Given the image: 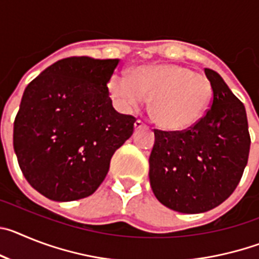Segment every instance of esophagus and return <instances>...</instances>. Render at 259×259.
<instances>
[{"mask_svg":"<svg viewBox=\"0 0 259 259\" xmlns=\"http://www.w3.org/2000/svg\"><path fill=\"white\" fill-rule=\"evenodd\" d=\"M146 127H148V125L144 124L141 120H136V122H135V130H136V131H139V130H141V128H146Z\"/></svg>","mask_w":259,"mask_h":259,"instance_id":"34e87169","label":"esophagus"}]
</instances>
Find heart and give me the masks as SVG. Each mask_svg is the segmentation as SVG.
I'll list each match as a JSON object with an SVG mask.
<instances>
[{"instance_id": "1", "label": "heart", "mask_w": 259, "mask_h": 259, "mask_svg": "<svg viewBox=\"0 0 259 259\" xmlns=\"http://www.w3.org/2000/svg\"><path fill=\"white\" fill-rule=\"evenodd\" d=\"M107 89L123 110L137 109L145 100H152L153 119L168 131L196 124L206 114L212 97L205 75L179 65L139 66L130 77L115 72L107 81Z\"/></svg>"}]
</instances>
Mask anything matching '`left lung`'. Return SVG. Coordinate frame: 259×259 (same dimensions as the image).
Masks as SVG:
<instances>
[{
  "label": "left lung",
  "instance_id": "8db88e82",
  "mask_svg": "<svg viewBox=\"0 0 259 259\" xmlns=\"http://www.w3.org/2000/svg\"><path fill=\"white\" fill-rule=\"evenodd\" d=\"M212 97L206 114L183 131L154 130L150 187L175 211L205 212L227 200L248 163L250 135L244 104L221 75L205 68Z\"/></svg>",
  "mask_w": 259,
  "mask_h": 259
}]
</instances>
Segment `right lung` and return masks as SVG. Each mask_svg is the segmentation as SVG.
I'll return each instance as SVG.
<instances>
[{
    "label": "right lung",
    "instance_id": "obj_1",
    "mask_svg": "<svg viewBox=\"0 0 259 259\" xmlns=\"http://www.w3.org/2000/svg\"><path fill=\"white\" fill-rule=\"evenodd\" d=\"M119 59L68 57L27 85L14 120V150L27 182L53 201L95 193L111 157L134 134L136 118L119 114L107 81Z\"/></svg>",
    "mask_w": 259,
    "mask_h": 259
}]
</instances>
